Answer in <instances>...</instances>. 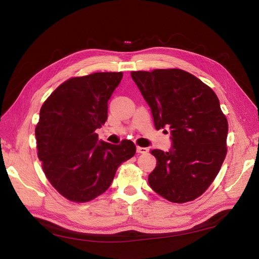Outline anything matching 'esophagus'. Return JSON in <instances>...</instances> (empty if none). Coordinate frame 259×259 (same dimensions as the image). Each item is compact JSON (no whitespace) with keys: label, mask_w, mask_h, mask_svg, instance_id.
I'll list each match as a JSON object with an SVG mask.
<instances>
[{"label":"esophagus","mask_w":259,"mask_h":259,"mask_svg":"<svg viewBox=\"0 0 259 259\" xmlns=\"http://www.w3.org/2000/svg\"><path fill=\"white\" fill-rule=\"evenodd\" d=\"M136 152L140 153V154H146L148 152V149L146 147H141V146H137L136 147Z\"/></svg>","instance_id":"1"}]
</instances>
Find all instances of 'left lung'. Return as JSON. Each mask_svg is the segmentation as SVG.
<instances>
[{
  "instance_id": "8db88e82",
  "label": "left lung",
  "mask_w": 259,
  "mask_h": 259,
  "mask_svg": "<svg viewBox=\"0 0 259 259\" xmlns=\"http://www.w3.org/2000/svg\"><path fill=\"white\" fill-rule=\"evenodd\" d=\"M132 78L152 110L156 130L171 134L168 152L153 149L148 175L155 193L171 203L199 197L215 180L227 153V118L209 86L180 68L137 71Z\"/></svg>"
}]
</instances>
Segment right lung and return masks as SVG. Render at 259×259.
I'll list each match as a JSON object with an SVG mask.
<instances>
[{"label": "right lung", "instance_id": "right-lung-1", "mask_svg": "<svg viewBox=\"0 0 259 259\" xmlns=\"http://www.w3.org/2000/svg\"><path fill=\"white\" fill-rule=\"evenodd\" d=\"M122 72L94 73L62 83L43 103L35 127L38 159L45 176L68 200L85 203L111 186L118 166L136 146L99 141L95 133L107 119V102Z\"/></svg>", "mask_w": 259, "mask_h": 259}]
</instances>
